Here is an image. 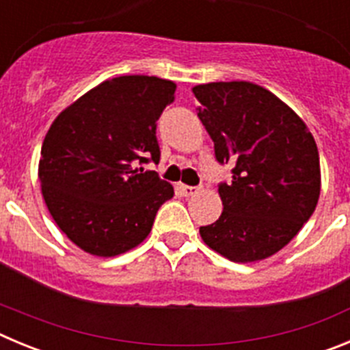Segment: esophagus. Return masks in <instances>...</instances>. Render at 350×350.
I'll list each match as a JSON object with an SVG mask.
<instances>
[{
	"instance_id": "1",
	"label": "esophagus",
	"mask_w": 350,
	"mask_h": 350,
	"mask_svg": "<svg viewBox=\"0 0 350 350\" xmlns=\"http://www.w3.org/2000/svg\"><path fill=\"white\" fill-rule=\"evenodd\" d=\"M180 191L184 196H194V194L200 193V187H194V185H185L182 184L180 185Z\"/></svg>"
}]
</instances>
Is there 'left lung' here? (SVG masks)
<instances>
[{
    "instance_id": "obj_1",
    "label": "left lung",
    "mask_w": 350,
    "mask_h": 350,
    "mask_svg": "<svg viewBox=\"0 0 350 350\" xmlns=\"http://www.w3.org/2000/svg\"><path fill=\"white\" fill-rule=\"evenodd\" d=\"M215 159L234 163L219 184L221 217L200 228L203 242L234 262L261 261L286 247L314 213L321 193L312 133L284 101L252 82L193 88Z\"/></svg>"
}]
</instances>
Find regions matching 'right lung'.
<instances>
[{"label": "right lung", "mask_w": 350, "mask_h": 350, "mask_svg": "<svg viewBox=\"0 0 350 350\" xmlns=\"http://www.w3.org/2000/svg\"><path fill=\"white\" fill-rule=\"evenodd\" d=\"M172 80H105L52 122L38 177L55 224L82 250L112 258L150 233L173 187L138 165L159 163L157 119L175 100Z\"/></svg>", "instance_id": "add662e5"}]
</instances>
